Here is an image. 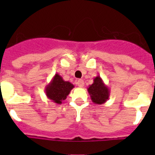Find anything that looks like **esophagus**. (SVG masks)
<instances>
[{
	"label": "esophagus",
	"instance_id": "obj_1",
	"mask_svg": "<svg viewBox=\"0 0 155 155\" xmlns=\"http://www.w3.org/2000/svg\"><path fill=\"white\" fill-rule=\"evenodd\" d=\"M76 83H77L78 86H79V87H82L84 86V81L82 80V79H79V80L77 81V82H76Z\"/></svg>",
	"mask_w": 155,
	"mask_h": 155
}]
</instances>
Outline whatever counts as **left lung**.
I'll use <instances>...</instances> for the list:
<instances>
[{"label": "left lung", "mask_w": 155, "mask_h": 155, "mask_svg": "<svg viewBox=\"0 0 155 155\" xmlns=\"http://www.w3.org/2000/svg\"><path fill=\"white\" fill-rule=\"evenodd\" d=\"M87 91L92 102L100 105L107 102L110 95V90L100 76H96L94 79L93 84L87 87Z\"/></svg>", "instance_id": "left-lung-1"}]
</instances>
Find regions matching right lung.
<instances>
[{
	"label": "right lung",
	"mask_w": 155,
	"mask_h": 155,
	"mask_svg": "<svg viewBox=\"0 0 155 155\" xmlns=\"http://www.w3.org/2000/svg\"><path fill=\"white\" fill-rule=\"evenodd\" d=\"M74 85L64 81L58 73H55L51 82L45 87L46 97L57 104H61L70 94Z\"/></svg>",
	"instance_id": "1"
}]
</instances>
